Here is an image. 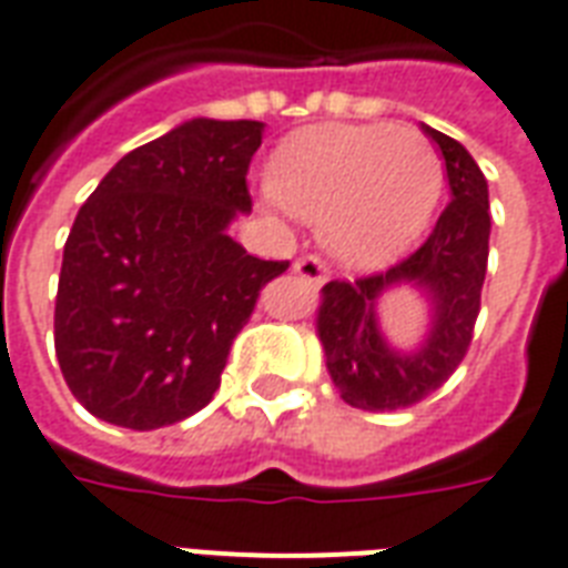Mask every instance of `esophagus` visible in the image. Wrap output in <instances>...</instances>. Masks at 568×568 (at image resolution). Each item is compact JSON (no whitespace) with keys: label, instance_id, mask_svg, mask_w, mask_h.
I'll return each mask as SVG.
<instances>
[{"label":"esophagus","instance_id":"esophagus-1","mask_svg":"<svg viewBox=\"0 0 568 568\" xmlns=\"http://www.w3.org/2000/svg\"><path fill=\"white\" fill-rule=\"evenodd\" d=\"M295 273L304 276L310 283H325L327 280V264L318 255H301L295 262Z\"/></svg>","mask_w":568,"mask_h":568}]
</instances>
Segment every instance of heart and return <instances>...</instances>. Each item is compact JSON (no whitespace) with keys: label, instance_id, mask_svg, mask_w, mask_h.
Returning <instances> with one entry per match:
<instances>
[{"label":"heart","instance_id":"obj_1","mask_svg":"<svg viewBox=\"0 0 568 568\" xmlns=\"http://www.w3.org/2000/svg\"><path fill=\"white\" fill-rule=\"evenodd\" d=\"M443 155L422 132L318 125L273 159L267 201L310 222L348 267H382L418 237L443 192Z\"/></svg>","mask_w":568,"mask_h":568}]
</instances>
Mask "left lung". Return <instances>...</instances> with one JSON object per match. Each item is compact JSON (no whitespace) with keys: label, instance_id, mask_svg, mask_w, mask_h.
<instances>
[{"label":"left lung","instance_id":"1","mask_svg":"<svg viewBox=\"0 0 568 568\" xmlns=\"http://www.w3.org/2000/svg\"><path fill=\"white\" fill-rule=\"evenodd\" d=\"M439 146L452 201L418 250L385 273L355 283L334 280L322 288L318 339L339 397L364 413H394L436 390L473 343L490 241L487 180L455 138L422 125ZM409 282L432 301V331L413 353H397L378 331L375 304L382 291Z\"/></svg>","mask_w":568,"mask_h":568}]
</instances>
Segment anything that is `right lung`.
<instances>
[{
	"label": "right lung",
	"mask_w": 568,
	"mask_h": 568,
	"mask_svg": "<svg viewBox=\"0 0 568 568\" xmlns=\"http://www.w3.org/2000/svg\"><path fill=\"white\" fill-rule=\"evenodd\" d=\"M262 132L258 120H189L125 153L78 210L53 343L95 418L155 430L213 400L258 292L288 267L229 234L252 210Z\"/></svg>",
	"instance_id": "add662e5"
}]
</instances>
